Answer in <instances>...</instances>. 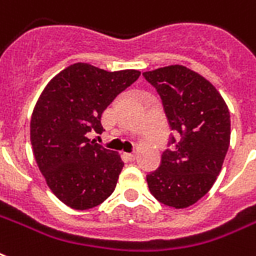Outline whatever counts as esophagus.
<instances>
[{
	"instance_id": "obj_1",
	"label": "esophagus",
	"mask_w": 256,
	"mask_h": 256,
	"mask_svg": "<svg viewBox=\"0 0 256 256\" xmlns=\"http://www.w3.org/2000/svg\"><path fill=\"white\" fill-rule=\"evenodd\" d=\"M126 156H128V158L130 160V161L136 160V152H132V153H126Z\"/></svg>"
}]
</instances>
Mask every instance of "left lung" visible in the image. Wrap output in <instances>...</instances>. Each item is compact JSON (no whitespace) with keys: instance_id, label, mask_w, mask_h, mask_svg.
Listing matches in <instances>:
<instances>
[{"instance_id":"left-lung-1","label":"left lung","mask_w":256,"mask_h":256,"mask_svg":"<svg viewBox=\"0 0 256 256\" xmlns=\"http://www.w3.org/2000/svg\"><path fill=\"white\" fill-rule=\"evenodd\" d=\"M144 76L162 99L172 130L181 136L174 152L166 150L158 169L146 177L149 190L165 206L186 208L206 196L222 170L231 138L228 106L210 82L180 64Z\"/></svg>"}]
</instances>
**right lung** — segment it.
<instances>
[{"mask_svg":"<svg viewBox=\"0 0 256 256\" xmlns=\"http://www.w3.org/2000/svg\"><path fill=\"white\" fill-rule=\"evenodd\" d=\"M140 75L75 63L52 78L37 99L30 120L33 154L46 185L66 206L90 210L114 192L124 161L87 134L103 132L107 106Z\"/></svg>","mask_w":256,"mask_h":256,"instance_id":"1","label":"right lung"}]
</instances>
